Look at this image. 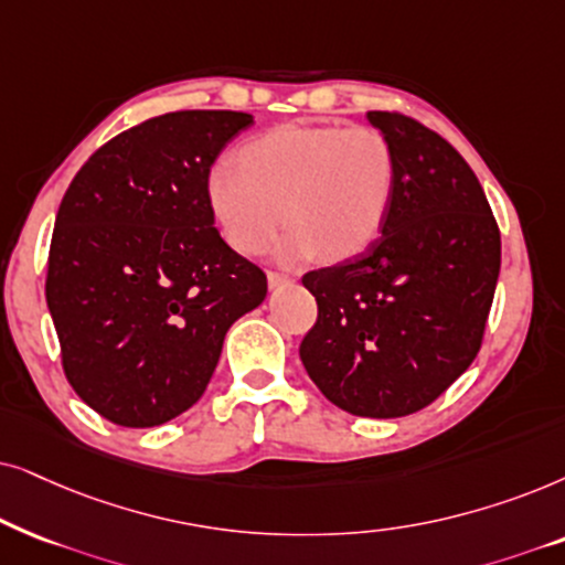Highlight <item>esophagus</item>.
<instances>
[{"label": "esophagus", "instance_id": "34e87169", "mask_svg": "<svg viewBox=\"0 0 565 565\" xmlns=\"http://www.w3.org/2000/svg\"><path fill=\"white\" fill-rule=\"evenodd\" d=\"M291 278L287 274H276V270H270L268 274V287L270 289H281V287H289Z\"/></svg>", "mask_w": 565, "mask_h": 565}]
</instances>
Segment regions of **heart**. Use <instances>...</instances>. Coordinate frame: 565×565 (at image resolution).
I'll use <instances>...</instances> for the list:
<instances>
[{"label":"heart","mask_w":565,"mask_h":565,"mask_svg":"<svg viewBox=\"0 0 565 565\" xmlns=\"http://www.w3.org/2000/svg\"><path fill=\"white\" fill-rule=\"evenodd\" d=\"M395 180V152L380 131L278 126L237 149V168L209 170L206 201L237 253L268 250L287 220L281 258L343 260L380 237Z\"/></svg>","instance_id":"1"}]
</instances>
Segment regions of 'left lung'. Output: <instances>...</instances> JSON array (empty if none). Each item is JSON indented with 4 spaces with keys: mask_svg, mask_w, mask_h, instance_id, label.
Here are the masks:
<instances>
[{
    "mask_svg": "<svg viewBox=\"0 0 565 565\" xmlns=\"http://www.w3.org/2000/svg\"><path fill=\"white\" fill-rule=\"evenodd\" d=\"M395 152L382 237L356 258L310 270L318 322L299 345L307 374L338 408L411 416L478 356L501 268V235L476 172L418 120L370 110Z\"/></svg>",
    "mask_w": 565,
    "mask_h": 565,
    "instance_id": "obj_1",
    "label": "left lung"
}]
</instances>
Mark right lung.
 <instances>
[{"instance_id":"add662e5","label":"right lung","mask_w":565,"mask_h":565,"mask_svg":"<svg viewBox=\"0 0 565 565\" xmlns=\"http://www.w3.org/2000/svg\"><path fill=\"white\" fill-rule=\"evenodd\" d=\"M250 113L178 110L103 145L66 188L46 302L70 385L118 426L191 408L266 274L224 243L206 175Z\"/></svg>"}]
</instances>
